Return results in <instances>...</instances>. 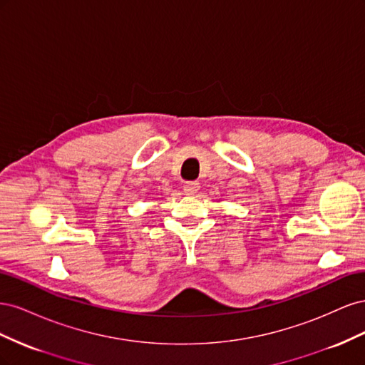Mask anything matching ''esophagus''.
I'll use <instances>...</instances> for the list:
<instances>
[{"instance_id": "obj_1", "label": "esophagus", "mask_w": 365, "mask_h": 365, "mask_svg": "<svg viewBox=\"0 0 365 365\" xmlns=\"http://www.w3.org/2000/svg\"><path fill=\"white\" fill-rule=\"evenodd\" d=\"M197 190H200V182L197 181H190L184 184V193L187 196H193L195 193H197Z\"/></svg>"}]
</instances>
